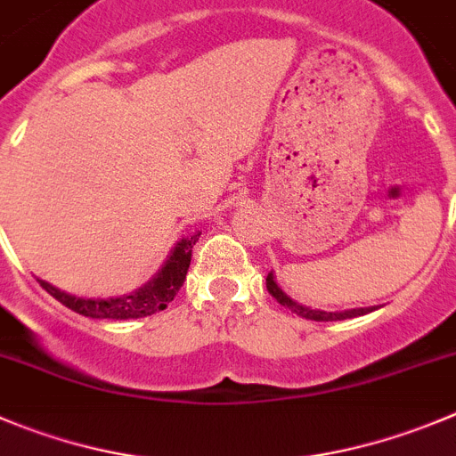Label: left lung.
I'll list each match as a JSON object with an SVG mask.
<instances>
[{"instance_id":"obj_1","label":"left lung","mask_w":456,"mask_h":456,"mask_svg":"<svg viewBox=\"0 0 456 456\" xmlns=\"http://www.w3.org/2000/svg\"><path fill=\"white\" fill-rule=\"evenodd\" d=\"M266 289H268V293H271V296L275 297V300L280 302L281 306H286V309H290L293 314L302 315V318H306V320H315V322H338V320L358 318V315H367V314H371V311L379 309V306H362V309H345V311L311 309V306H305V305H300V302L290 300L284 290L280 289V284L275 281V275H273V271L266 275Z\"/></svg>"}]
</instances>
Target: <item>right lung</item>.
I'll list each match as a JSON object with an SVG mask.
<instances>
[{
    "mask_svg": "<svg viewBox=\"0 0 456 456\" xmlns=\"http://www.w3.org/2000/svg\"><path fill=\"white\" fill-rule=\"evenodd\" d=\"M199 235L201 232H194V235L183 237L175 244V248L167 255L166 264L159 268L154 277H151L147 284H142L141 289L132 290L127 296H116V297H77L71 293H64V290L55 289L53 284L45 280L40 281L42 289L53 296L55 300L62 302L67 309L76 311V314L85 315V318L94 320H136V318H147V315L156 314V311H163L175 296L179 293V289L183 286L185 275H188L190 259H192V246L197 244Z\"/></svg>",
    "mask_w": 456,
    "mask_h": 456,
    "instance_id": "add662e5",
    "label": "right lung"
}]
</instances>
